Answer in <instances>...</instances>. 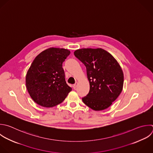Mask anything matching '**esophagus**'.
Listing matches in <instances>:
<instances>
[{"instance_id": "obj_1", "label": "esophagus", "mask_w": 153, "mask_h": 153, "mask_svg": "<svg viewBox=\"0 0 153 153\" xmlns=\"http://www.w3.org/2000/svg\"><path fill=\"white\" fill-rule=\"evenodd\" d=\"M77 83H78V82H75V84L73 85V88H74V89H75V88H76V84H77Z\"/></svg>"}]
</instances>
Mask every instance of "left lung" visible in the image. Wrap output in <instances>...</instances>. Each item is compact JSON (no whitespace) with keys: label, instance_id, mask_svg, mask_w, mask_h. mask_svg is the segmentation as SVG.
<instances>
[{"label":"left lung","instance_id":"left-lung-1","mask_svg":"<svg viewBox=\"0 0 153 153\" xmlns=\"http://www.w3.org/2000/svg\"><path fill=\"white\" fill-rule=\"evenodd\" d=\"M75 56L85 66L90 83L83 102L94 111L109 107L120 94L124 82L123 72L115 58L102 48H82Z\"/></svg>","mask_w":153,"mask_h":153}]
</instances>
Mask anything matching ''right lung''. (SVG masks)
Here are the masks:
<instances>
[{
	"instance_id": "obj_1",
	"label": "right lung",
	"mask_w": 153,
	"mask_h": 153,
	"mask_svg": "<svg viewBox=\"0 0 153 153\" xmlns=\"http://www.w3.org/2000/svg\"><path fill=\"white\" fill-rule=\"evenodd\" d=\"M64 48H50L38 54L26 76L27 90L39 105L46 108L61 103L72 90L65 81L62 64L70 54Z\"/></svg>"
}]
</instances>
